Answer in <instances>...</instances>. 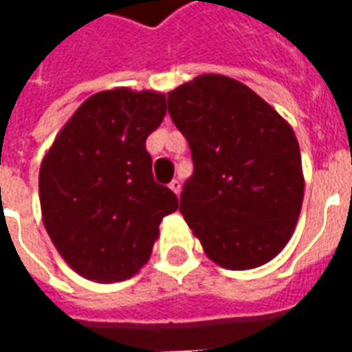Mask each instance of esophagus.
Returning a JSON list of instances; mask_svg holds the SVG:
<instances>
[{"label":"esophagus","mask_w":352,"mask_h":352,"mask_svg":"<svg viewBox=\"0 0 352 352\" xmlns=\"http://www.w3.org/2000/svg\"><path fill=\"white\" fill-rule=\"evenodd\" d=\"M169 188H171V190L175 192L177 196H179V194H181V181H179V179H173V181L169 183Z\"/></svg>","instance_id":"obj_1"}]
</instances>
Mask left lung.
<instances>
[{
	"instance_id": "obj_1",
	"label": "left lung",
	"mask_w": 352,
	"mask_h": 352,
	"mask_svg": "<svg viewBox=\"0 0 352 352\" xmlns=\"http://www.w3.org/2000/svg\"><path fill=\"white\" fill-rule=\"evenodd\" d=\"M168 111L194 162L179 211L207 258L236 272L267 264L302 211L305 181L292 126L247 85L214 73L168 92Z\"/></svg>"
}]
</instances>
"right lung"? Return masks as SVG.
<instances>
[{"label": "right lung", "mask_w": 352, "mask_h": 352, "mask_svg": "<svg viewBox=\"0 0 352 352\" xmlns=\"http://www.w3.org/2000/svg\"><path fill=\"white\" fill-rule=\"evenodd\" d=\"M164 116L166 94L101 90L73 113L43 156V224L80 277H133L151 258L162 219L177 211L175 194L154 183L145 148Z\"/></svg>", "instance_id": "1"}]
</instances>
